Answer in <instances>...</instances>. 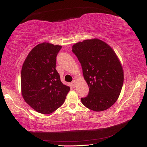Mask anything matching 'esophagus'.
Here are the masks:
<instances>
[{
  "instance_id": "1",
  "label": "esophagus",
  "mask_w": 147,
  "mask_h": 147,
  "mask_svg": "<svg viewBox=\"0 0 147 147\" xmlns=\"http://www.w3.org/2000/svg\"><path fill=\"white\" fill-rule=\"evenodd\" d=\"M76 82L75 80H73V82H71V85H72V86H73V87H76Z\"/></svg>"
}]
</instances>
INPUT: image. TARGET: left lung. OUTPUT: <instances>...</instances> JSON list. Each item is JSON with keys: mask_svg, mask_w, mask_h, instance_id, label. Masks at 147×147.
<instances>
[{"mask_svg": "<svg viewBox=\"0 0 147 147\" xmlns=\"http://www.w3.org/2000/svg\"><path fill=\"white\" fill-rule=\"evenodd\" d=\"M72 51L80 62L84 79L89 87L83 105L90 110H107L118 100L123 84V71L115 52L98 38L74 44Z\"/></svg>", "mask_w": 147, "mask_h": 147, "instance_id": "8db88e82", "label": "left lung"}]
</instances>
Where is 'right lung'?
Returning <instances> with one entry per match:
<instances>
[{"label": "right lung", "instance_id": "1", "mask_svg": "<svg viewBox=\"0 0 147 147\" xmlns=\"http://www.w3.org/2000/svg\"><path fill=\"white\" fill-rule=\"evenodd\" d=\"M62 46L38 44L26 57L21 71L24 100L39 113L48 114L62 105L70 87L63 85L56 69L57 56Z\"/></svg>", "mask_w": 147, "mask_h": 147}]
</instances>
